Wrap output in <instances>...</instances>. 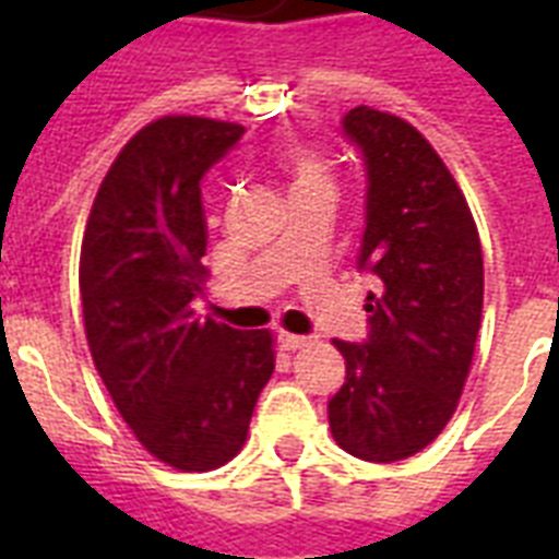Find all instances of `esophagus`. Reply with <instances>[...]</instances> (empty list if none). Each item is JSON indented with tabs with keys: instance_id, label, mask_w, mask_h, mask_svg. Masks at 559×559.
I'll return each instance as SVG.
<instances>
[{
	"instance_id": "1",
	"label": "esophagus",
	"mask_w": 559,
	"mask_h": 559,
	"mask_svg": "<svg viewBox=\"0 0 559 559\" xmlns=\"http://www.w3.org/2000/svg\"><path fill=\"white\" fill-rule=\"evenodd\" d=\"M278 342L284 350H298L305 348V345H310L307 336H296V333H278Z\"/></svg>"
}]
</instances>
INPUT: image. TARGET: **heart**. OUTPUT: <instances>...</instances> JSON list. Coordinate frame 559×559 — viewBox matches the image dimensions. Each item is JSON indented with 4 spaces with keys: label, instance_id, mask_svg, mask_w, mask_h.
I'll use <instances>...</instances> for the list:
<instances>
[{
    "label": "heart",
    "instance_id": "heart-1",
    "mask_svg": "<svg viewBox=\"0 0 559 559\" xmlns=\"http://www.w3.org/2000/svg\"><path fill=\"white\" fill-rule=\"evenodd\" d=\"M281 170L287 177V188L293 197L310 191H331V170L313 147L293 144L281 156Z\"/></svg>",
    "mask_w": 559,
    "mask_h": 559
}]
</instances>
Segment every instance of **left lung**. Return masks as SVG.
<instances>
[{"label": "left lung", "mask_w": 559, "mask_h": 559, "mask_svg": "<svg viewBox=\"0 0 559 559\" xmlns=\"http://www.w3.org/2000/svg\"><path fill=\"white\" fill-rule=\"evenodd\" d=\"M366 165V231L357 266L368 293L366 342L333 340L345 385L328 403L342 450L391 464L441 435L473 362L485 263L476 219L432 144L371 107L342 118Z\"/></svg>", "instance_id": "left-lung-1"}]
</instances>
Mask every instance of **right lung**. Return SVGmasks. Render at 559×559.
Here are the masks:
<instances>
[{
    "label": "right lung",
    "instance_id": "right-lung-1",
    "mask_svg": "<svg viewBox=\"0 0 559 559\" xmlns=\"http://www.w3.org/2000/svg\"><path fill=\"white\" fill-rule=\"evenodd\" d=\"M243 127L165 116L124 144L81 246L86 340L109 397L153 459L186 473L240 452L275 368L270 331L202 322L209 270L200 182Z\"/></svg>",
    "mask_w": 559,
    "mask_h": 559
}]
</instances>
